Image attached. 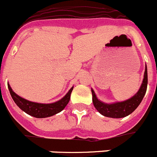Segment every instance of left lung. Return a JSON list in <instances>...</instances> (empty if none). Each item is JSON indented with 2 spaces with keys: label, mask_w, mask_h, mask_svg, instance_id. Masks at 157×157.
Listing matches in <instances>:
<instances>
[{
  "label": "left lung",
  "mask_w": 157,
  "mask_h": 157,
  "mask_svg": "<svg viewBox=\"0 0 157 157\" xmlns=\"http://www.w3.org/2000/svg\"><path fill=\"white\" fill-rule=\"evenodd\" d=\"M147 85H148V73H147V67L145 66L142 84L140 86L137 93L134 96H132L131 98L128 99L126 101L107 104L98 100L94 91L91 89L92 101H93L94 105L99 113L105 117H113V118H121V117H126L132 113L140 105L146 93Z\"/></svg>",
  "instance_id": "1"
}]
</instances>
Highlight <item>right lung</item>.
<instances>
[{
	"label": "right lung",
	"mask_w": 157,
	"mask_h": 157,
	"mask_svg": "<svg viewBox=\"0 0 157 157\" xmlns=\"http://www.w3.org/2000/svg\"><path fill=\"white\" fill-rule=\"evenodd\" d=\"M8 87H9V92H10L13 101H15V103L17 104L20 109L33 117H37V118H44V117H51V116L59 113L65 108L66 105L69 102L70 98H71V94L74 86L70 89L67 94L63 98L60 99L59 101L49 103V104H42V103L28 101L26 99L20 97L15 92H13L9 84H8Z\"/></svg>",
	"instance_id": "obj_1"
}]
</instances>
